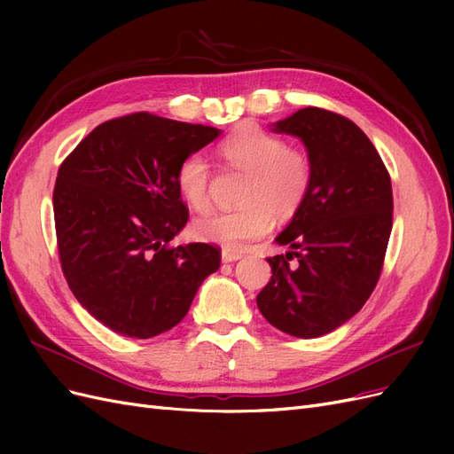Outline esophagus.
Masks as SVG:
<instances>
[{
  "instance_id": "obj_1",
  "label": "esophagus",
  "mask_w": 454,
  "mask_h": 454,
  "mask_svg": "<svg viewBox=\"0 0 454 454\" xmlns=\"http://www.w3.org/2000/svg\"><path fill=\"white\" fill-rule=\"evenodd\" d=\"M242 257L244 255L239 254V252H231V250H223L222 252V261H223V263H232V261H239Z\"/></svg>"
}]
</instances>
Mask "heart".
<instances>
[{"label":"heart","instance_id":"heart-1","mask_svg":"<svg viewBox=\"0 0 454 454\" xmlns=\"http://www.w3.org/2000/svg\"><path fill=\"white\" fill-rule=\"evenodd\" d=\"M225 168L244 172L237 210L206 212L193 222V235L223 248H240L278 222L294 217L303 206L312 180V164L303 149L286 145L280 136L257 125H240L217 145ZM210 164L199 153L182 160L176 185L182 199L195 210L210 202Z\"/></svg>","mask_w":454,"mask_h":454}]
</instances>
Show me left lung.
Wrapping results in <instances>:
<instances>
[{
	"mask_svg": "<svg viewBox=\"0 0 454 454\" xmlns=\"http://www.w3.org/2000/svg\"><path fill=\"white\" fill-rule=\"evenodd\" d=\"M303 142L309 195L274 242L257 309L280 332L314 339L358 312L380 277L392 232V184L375 145L347 117L303 107L270 127Z\"/></svg>",
	"mask_w": 454,
	"mask_h": 454,
	"instance_id": "1",
	"label": "left lung"
}]
</instances>
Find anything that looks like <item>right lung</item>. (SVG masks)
I'll return each instance as SVG.
<instances>
[{
	"label": "right lung",
	"mask_w": 454,
	"mask_h": 454,
	"mask_svg": "<svg viewBox=\"0 0 454 454\" xmlns=\"http://www.w3.org/2000/svg\"><path fill=\"white\" fill-rule=\"evenodd\" d=\"M219 134L132 114L102 122L60 164L52 208L64 277L81 307L112 332H168L219 269L210 244L168 246L189 219L176 172Z\"/></svg>",
	"instance_id": "1"
}]
</instances>
